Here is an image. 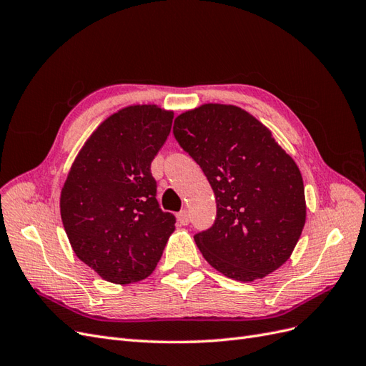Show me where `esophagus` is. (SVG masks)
<instances>
[{
  "mask_svg": "<svg viewBox=\"0 0 366 366\" xmlns=\"http://www.w3.org/2000/svg\"><path fill=\"white\" fill-rule=\"evenodd\" d=\"M177 219H179L180 224L187 226V224H189V221H191V217H189V214H187V210L183 209V210H180L179 215H177Z\"/></svg>",
  "mask_w": 366,
  "mask_h": 366,
  "instance_id": "obj_1",
  "label": "esophagus"
}]
</instances>
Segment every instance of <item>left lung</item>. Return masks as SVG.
Returning <instances> with one entry per match:
<instances>
[{"label":"left lung","instance_id":"1","mask_svg":"<svg viewBox=\"0 0 366 366\" xmlns=\"http://www.w3.org/2000/svg\"><path fill=\"white\" fill-rule=\"evenodd\" d=\"M174 137L212 186L214 224L194 235L204 259L249 282L290 258L305 224L301 171L261 122L234 105L180 114Z\"/></svg>","mask_w":366,"mask_h":366}]
</instances>
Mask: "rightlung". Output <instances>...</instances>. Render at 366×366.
<instances>
[{"instance_id": "1", "label": "right lung", "mask_w": 366, "mask_h": 366, "mask_svg": "<svg viewBox=\"0 0 366 366\" xmlns=\"http://www.w3.org/2000/svg\"><path fill=\"white\" fill-rule=\"evenodd\" d=\"M172 119L156 105L120 109L86 140L64 183L61 217L70 244L109 282L145 280L174 232L175 217L160 209L151 174Z\"/></svg>"}]
</instances>
